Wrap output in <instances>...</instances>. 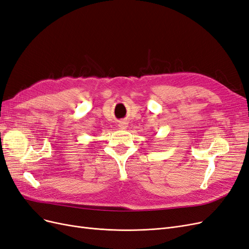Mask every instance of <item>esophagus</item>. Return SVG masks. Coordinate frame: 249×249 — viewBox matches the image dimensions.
<instances>
[{
  "mask_svg": "<svg viewBox=\"0 0 249 249\" xmlns=\"http://www.w3.org/2000/svg\"><path fill=\"white\" fill-rule=\"evenodd\" d=\"M118 126H119L120 128H121V129H126V128L128 127V124H127V122H125V121H121V122H119Z\"/></svg>",
  "mask_w": 249,
  "mask_h": 249,
  "instance_id": "obj_1",
  "label": "esophagus"
}]
</instances>
